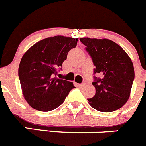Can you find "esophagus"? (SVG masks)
Wrapping results in <instances>:
<instances>
[{
	"mask_svg": "<svg viewBox=\"0 0 146 146\" xmlns=\"http://www.w3.org/2000/svg\"><path fill=\"white\" fill-rule=\"evenodd\" d=\"M84 85H85V83H82V84H77V86H79V87L84 86Z\"/></svg>",
	"mask_w": 146,
	"mask_h": 146,
	"instance_id": "esophagus-1",
	"label": "esophagus"
}]
</instances>
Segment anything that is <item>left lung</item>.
I'll return each instance as SVG.
<instances>
[{"instance_id": "left-lung-1", "label": "left lung", "mask_w": 146, "mask_h": 146, "mask_svg": "<svg viewBox=\"0 0 146 146\" xmlns=\"http://www.w3.org/2000/svg\"><path fill=\"white\" fill-rule=\"evenodd\" d=\"M95 66L92 83L94 96L88 99L94 109L102 112L119 110L128 100L135 78L134 67L125 50L113 41L81 38Z\"/></svg>"}]
</instances>
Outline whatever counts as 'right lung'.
Returning a JSON list of instances; mask_svg holds the SVG:
<instances>
[{"mask_svg": "<svg viewBox=\"0 0 146 146\" xmlns=\"http://www.w3.org/2000/svg\"><path fill=\"white\" fill-rule=\"evenodd\" d=\"M78 39L55 36L39 41L23 55L19 78L23 94L32 108L49 111L63 103L73 83L56 77Z\"/></svg>", "mask_w": 146, "mask_h": 146, "instance_id": "obj_1", "label": "right lung"}]
</instances>
